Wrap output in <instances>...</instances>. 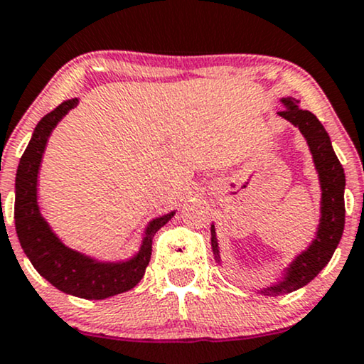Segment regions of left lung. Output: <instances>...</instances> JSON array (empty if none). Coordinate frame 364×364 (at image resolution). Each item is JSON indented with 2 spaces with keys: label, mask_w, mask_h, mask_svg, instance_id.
I'll return each instance as SVG.
<instances>
[{
  "label": "left lung",
  "mask_w": 364,
  "mask_h": 364,
  "mask_svg": "<svg viewBox=\"0 0 364 364\" xmlns=\"http://www.w3.org/2000/svg\"><path fill=\"white\" fill-rule=\"evenodd\" d=\"M283 110L278 112L283 118L291 122L300 129V132L307 139L310 151H312L315 168L318 171L322 186V217L318 225L317 237L307 251L300 254L293 264L288 268V274L284 282L269 287L268 290H262L264 295L278 296L284 293H291L305 284L312 282L323 266L331 261L337 244L343 237L344 230V186L346 176L343 164L337 159L334 149H332L331 139L326 129L317 117L309 110L300 107V102L295 98H283ZM212 249L218 259V246L215 239V229L212 225Z\"/></svg>",
  "instance_id": "obj_1"
}]
</instances>
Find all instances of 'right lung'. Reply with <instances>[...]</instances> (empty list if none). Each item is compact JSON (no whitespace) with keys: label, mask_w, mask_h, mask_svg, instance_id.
<instances>
[{"label":"right lung","mask_w":364,"mask_h":364,"mask_svg":"<svg viewBox=\"0 0 364 364\" xmlns=\"http://www.w3.org/2000/svg\"><path fill=\"white\" fill-rule=\"evenodd\" d=\"M77 100H68L54 108L35 127L23 156H21L15 183V229L21 249L27 254L33 268L42 274L57 290L80 296L86 300H102L118 293L129 291L142 279L151 261L152 237L164 224L169 215L151 222L142 249L132 261L120 264L96 262L82 254L71 251L52 234L49 225L41 217L37 205V173L46 149L47 139L57 122L71 108Z\"/></svg>","instance_id":"1"}]
</instances>
